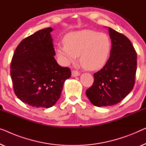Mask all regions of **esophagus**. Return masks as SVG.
<instances>
[{
	"mask_svg": "<svg viewBox=\"0 0 146 146\" xmlns=\"http://www.w3.org/2000/svg\"><path fill=\"white\" fill-rule=\"evenodd\" d=\"M71 74H72L73 77H77V76L80 75V73L78 72V71H75V70H73L72 71V73H71Z\"/></svg>",
	"mask_w": 146,
	"mask_h": 146,
	"instance_id": "esophagus-1",
	"label": "esophagus"
}]
</instances>
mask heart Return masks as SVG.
<instances>
[{
  "mask_svg": "<svg viewBox=\"0 0 146 146\" xmlns=\"http://www.w3.org/2000/svg\"><path fill=\"white\" fill-rule=\"evenodd\" d=\"M64 42L56 48V56L63 64L75 62L80 55L82 66L92 71L105 66L112 48L111 40L107 34L89 29L69 33Z\"/></svg>",
  "mask_w": 146,
  "mask_h": 146,
  "instance_id": "b5f03b06",
  "label": "heart"
}]
</instances>
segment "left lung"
I'll return each instance as SVG.
<instances>
[{
	"instance_id": "8db88e82",
	"label": "left lung",
	"mask_w": 146,
	"mask_h": 146,
	"mask_svg": "<svg viewBox=\"0 0 146 146\" xmlns=\"http://www.w3.org/2000/svg\"><path fill=\"white\" fill-rule=\"evenodd\" d=\"M108 31L112 43L110 57L103 68L94 74V83L86 91L91 103L98 107L119 103L132 90L135 82V49L124 35L110 27Z\"/></svg>"
}]
</instances>
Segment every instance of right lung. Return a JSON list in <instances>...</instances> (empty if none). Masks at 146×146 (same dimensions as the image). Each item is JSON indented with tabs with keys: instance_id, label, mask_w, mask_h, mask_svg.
Listing matches in <instances>:
<instances>
[{
	"instance_id": "right-lung-1",
	"label": "right lung",
	"mask_w": 146,
	"mask_h": 146,
	"mask_svg": "<svg viewBox=\"0 0 146 146\" xmlns=\"http://www.w3.org/2000/svg\"><path fill=\"white\" fill-rule=\"evenodd\" d=\"M52 30L41 29L23 39L12 57L10 75L14 92L32 107L53 106L71 75L70 69L60 66L54 57Z\"/></svg>"
}]
</instances>
